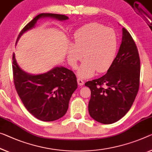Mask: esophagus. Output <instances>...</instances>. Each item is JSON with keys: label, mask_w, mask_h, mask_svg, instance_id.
Returning <instances> with one entry per match:
<instances>
[{"label": "esophagus", "mask_w": 152, "mask_h": 152, "mask_svg": "<svg viewBox=\"0 0 152 152\" xmlns=\"http://www.w3.org/2000/svg\"><path fill=\"white\" fill-rule=\"evenodd\" d=\"M77 83L79 86H83L84 84V81L81 79L77 78Z\"/></svg>", "instance_id": "esophagus-1"}]
</instances>
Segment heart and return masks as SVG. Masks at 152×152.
<instances>
[{
	"mask_svg": "<svg viewBox=\"0 0 152 152\" xmlns=\"http://www.w3.org/2000/svg\"><path fill=\"white\" fill-rule=\"evenodd\" d=\"M74 45L69 46L67 58L69 64L75 68L82 58L78 75L83 78L91 77L95 71L104 73L113 63L118 49V38L113 29L99 23H90L74 33Z\"/></svg>",
	"mask_w": 152,
	"mask_h": 152,
	"instance_id": "b5f03b06",
	"label": "heart"
}]
</instances>
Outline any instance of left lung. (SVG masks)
Here are the masks:
<instances>
[{"label":"left lung","instance_id":"left-lung-1","mask_svg":"<svg viewBox=\"0 0 152 152\" xmlns=\"http://www.w3.org/2000/svg\"><path fill=\"white\" fill-rule=\"evenodd\" d=\"M140 69L136 44L123 28L122 43L107 73L85 83L91 90L88 111L94 120L109 124L127 113L138 93Z\"/></svg>","mask_w":152,"mask_h":152}]
</instances>
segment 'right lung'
<instances>
[{"label": "right lung", "instance_id": "add662e5", "mask_svg": "<svg viewBox=\"0 0 152 152\" xmlns=\"http://www.w3.org/2000/svg\"><path fill=\"white\" fill-rule=\"evenodd\" d=\"M42 18H52L63 21L69 19L64 15L41 13L26 25L20 37L34 27ZM13 75L15 88L24 107L32 115L44 122H52L64 116L69 107L72 94L77 88L75 75L63 66H56L47 73L31 75L20 68L13 55Z\"/></svg>", "mask_w": 152, "mask_h": 152}]
</instances>
